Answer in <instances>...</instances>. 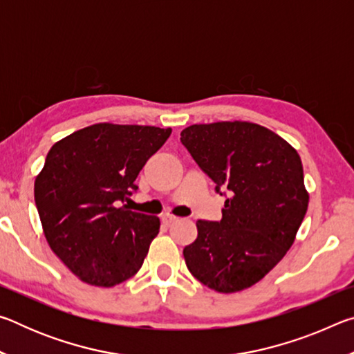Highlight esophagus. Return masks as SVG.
<instances>
[{
    "mask_svg": "<svg viewBox=\"0 0 354 354\" xmlns=\"http://www.w3.org/2000/svg\"><path fill=\"white\" fill-rule=\"evenodd\" d=\"M173 221H176V217H175V215H170V214H165V215H162V223H165V225H171Z\"/></svg>",
    "mask_w": 354,
    "mask_h": 354,
    "instance_id": "34e87169",
    "label": "esophagus"
}]
</instances>
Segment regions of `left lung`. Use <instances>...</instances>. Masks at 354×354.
<instances>
[{
	"label": "left lung",
	"mask_w": 354,
	"mask_h": 354,
	"mask_svg": "<svg viewBox=\"0 0 354 354\" xmlns=\"http://www.w3.org/2000/svg\"><path fill=\"white\" fill-rule=\"evenodd\" d=\"M181 142L215 192L230 194L220 221H196L185 266L209 289H248L283 259L306 215L301 159L283 137L250 122L192 124Z\"/></svg>",
	"instance_id": "obj_1"
}]
</instances>
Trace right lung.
<instances>
[{
	"label": "right lung",
	"mask_w": 354,
	"mask_h": 354,
	"mask_svg": "<svg viewBox=\"0 0 354 354\" xmlns=\"http://www.w3.org/2000/svg\"><path fill=\"white\" fill-rule=\"evenodd\" d=\"M171 129L97 123L56 142L34 183L46 242L84 283L112 287L140 270L160 221L122 203Z\"/></svg>",
	"instance_id": "1"
}]
</instances>
